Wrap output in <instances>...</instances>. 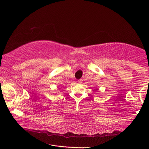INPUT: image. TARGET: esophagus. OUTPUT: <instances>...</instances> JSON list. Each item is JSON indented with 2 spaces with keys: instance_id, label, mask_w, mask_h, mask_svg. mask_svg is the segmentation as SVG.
<instances>
[{
  "instance_id": "obj_1",
  "label": "esophagus",
  "mask_w": 149,
  "mask_h": 149,
  "mask_svg": "<svg viewBox=\"0 0 149 149\" xmlns=\"http://www.w3.org/2000/svg\"><path fill=\"white\" fill-rule=\"evenodd\" d=\"M78 82L79 83H82V82H83V80H82V79H79V80H78Z\"/></svg>"
}]
</instances>
